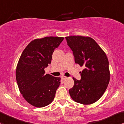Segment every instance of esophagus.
I'll return each instance as SVG.
<instances>
[{"mask_svg": "<svg viewBox=\"0 0 124 124\" xmlns=\"http://www.w3.org/2000/svg\"><path fill=\"white\" fill-rule=\"evenodd\" d=\"M62 77V78L63 79H66V78H67V77H66V76H64V75L62 76V77Z\"/></svg>", "mask_w": 124, "mask_h": 124, "instance_id": "obj_1", "label": "esophagus"}]
</instances>
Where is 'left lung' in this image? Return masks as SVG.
Returning <instances> with one entry per match:
<instances>
[{"mask_svg": "<svg viewBox=\"0 0 124 124\" xmlns=\"http://www.w3.org/2000/svg\"><path fill=\"white\" fill-rule=\"evenodd\" d=\"M65 39L72 50L75 63L84 67L80 72L81 80L73 78L74 85L69 90L70 96L75 102L85 105L93 104L103 96L110 80L106 53L90 37L73 36Z\"/></svg>", "mask_w": 124, "mask_h": 124, "instance_id": "left-lung-1", "label": "left lung"}]
</instances>
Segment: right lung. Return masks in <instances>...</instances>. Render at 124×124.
<instances>
[{
    "instance_id": "right-lung-1",
    "label": "right lung",
    "mask_w": 124,
    "mask_h": 124,
    "mask_svg": "<svg viewBox=\"0 0 124 124\" xmlns=\"http://www.w3.org/2000/svg\"><path fill=\"white\" fill-rule=\"evenodd\" d=\"M61 37H46L31 41L18 61L16 79L25 100L32 106L43 108L53 101L61 77L45 74L52 54L63 40Z\"/></svg>"
}]
</instances>
